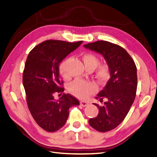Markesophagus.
Masks as SVG:
<instances>
[{
    "label": "esophagus",
    "mask_w": 157,
    "mask_h": 157,
    "mask_svg": "<svg viewBox=\"0 0 157 157\" xmlns=\"http://www.w3.org/2000/svg\"><path fill=\"white\" fill-rule=\"evenodd\" d=\"M80 105H82V107H86V106H87V105H88V103L86 102V101H80Z\"/></svg>",
    "instance_id": "obj_1"
}]
</instances>
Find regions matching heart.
Returning <instances> with one entry per match:
<instances>
[{
  "mask_svg": "<svg viewBox=\"0 0 157 157\" xmlns=\"http://www.w3.org/2000/svg\"><path fill=\"white\" fill-rule=\"evenodd\" d=\"M69 59H66L60 66V72L63 77H67V65ZM82 61L86 70L94 71L98 66L99 59L94 54L87 53L84 55ZM109 75V70L106 65L100 66L96 73V77L100 82H104L107 79ZM97 89L94 82H88L82 80H76L69 86V90L72 94L79 99H86L89 96L94 94Z\"/></svg>",
  "mask_w": 157,
  "mask_h": 157,
  "instance_id": "b5f03b06",
  "label": "heart"
}]
</instances>
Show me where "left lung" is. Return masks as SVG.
<instances>
[{
  "label": "left lung",
  "instance_id": "left-lung-1",
  "mask_svg": "<svg viewBox=\"0 0 157 157\" xmlns=\"http://www.w3.org/2000/svg\"><path fill=\"white\" fill-rule=\"evenodd\" d=\"M84 48L98 53L107 63L110 78L96 98L107 100L99 109L98 116L89 120L92 128L100 132L115 129L125 119L136 96L137 67L132 58L121 46L105 41L84 45Z\"/></svg>",
  "mask_w": 157,
  "mask_h": 157
}]
</instances>
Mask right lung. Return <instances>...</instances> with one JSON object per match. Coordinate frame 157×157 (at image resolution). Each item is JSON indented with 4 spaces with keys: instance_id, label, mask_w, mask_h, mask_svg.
Segmentation results:
<instances>
[{
    "instance_id": "obj_1",
    "label": "right lung",
    "mask_w": 157,
    "mask_h": 157,
    "mask_svg": "<svg viewBox=\"0 0 157 157\" xmlns=\"http://www.w3.org/2000/svg\"><path fill=\"white\" fill-rule=\"evenodd\" d=\"M82 43L48 40L36 46L28 56L22 78L28 106L36 122L48 132L61 128L69 117V108L80 104L69 94L63 93L58 100H55L53 94L64 91L61 87L60 63Z\"/></svg>"
}]
</instances>
